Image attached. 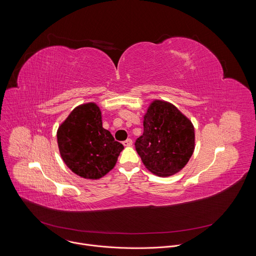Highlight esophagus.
I'll list each match as a JSON object with an SVG mask.
<instances>
[{
	"label": "esophagus",
	"instance_id": "obj_1",
	"mask_svg": "<svg viewBox=\"0 0 256 256\" xmlns=\"http://www.w3.org/2000/svg\"><path fill=\"white\" fill-rule=\"evenodd\" d=\"M122 144H124V147H130V146L132 144V140L130 138H128V140H126Z\"/></svg>",
	"mask_w": 256,
	"mask_h": 256
}]
</instances>
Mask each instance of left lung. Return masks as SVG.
<instances>
[{
    "label": "left lung",
    "instance_id": "1",
    "mask_svg": "<svg viewBox=\"0 0 256 256\" xmlns=\"http://www.w3.org/2000/svg\"><path fill=\"white\" fill-rule=\"evenodd\" d=\"M194 142L192 122L173 104L154 100L144 116V132L134 146L146 168L167 177L188 164Z\"/></svg>",
    "mask_w": 256,
    "mask_h": 256
}]
</instances>
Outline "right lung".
Segmentation results:
<instances>
[{
  "instance_id": "1",
  "label": "right lung",
  "mask_w": 256,
  "mask_h": 256,
  "mask_svg": "<svg viewBox=\"0 0 256 256\" xmlns=\"http://www.w3.org/2000/svg\"><path fill=\"white\" fill-rule=\"evenodd\" d=\"M58 144L64 164L86 179H99L116 164L124 146L103 128L100 108L93 102L77 106L58 126Z\"/></svg>"
}]
</instances>
